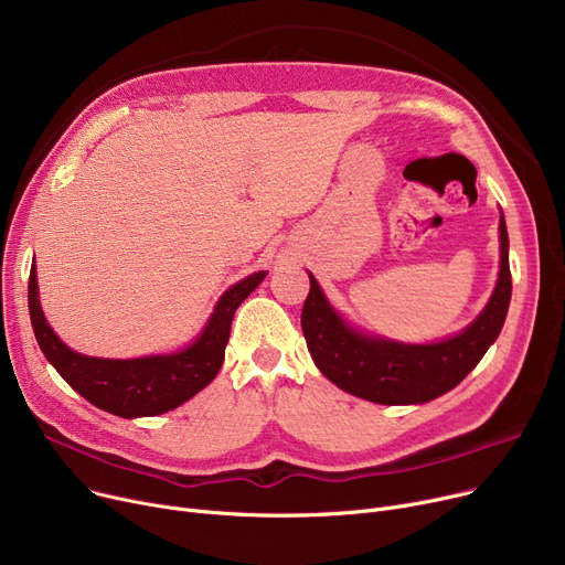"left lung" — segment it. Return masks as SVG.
Instances as JSON below:
<instances>
[{"mask_svg": "<svg viewBox=\"0 0 565 565\" xmlns=\"http://www.w3.org/2000/svg\"><path fill=\"white\" fill-rule=\"evenodd\" d=\"M499 243V279L490 302L469 328L439 343H398L350 328L309 275L302 332L320 373L339 390L380 405H419L451 392L497 341L509 313L513 284L503 215Z\"/></svg>", "mask_w": 565, "mask_h": 565, "instance_id": "left-lung-1", "label": "left lung"}]
</instances>
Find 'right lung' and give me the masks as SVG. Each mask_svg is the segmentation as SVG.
<instances>
[{"label":"right lung","mask_w":565,"mask_h":565,"mask_svg":"<svg viewBox=\"0 0 565 565\" xmlns=\"http://www.w3.org/2000/svg\"><path fill=\"white\" fill-rule=\"evenodd\" d=\"M265 275L267 273L260 270L231 286L220 298L201 334L185 350L153 354V358L103 360L71 350L52 332L43 316L34 265L29 273V316H32V328L45 360L79 396L124 419L156 417L183 405L215 380L224 362L233 313Z\"/></svg>","instance_id":"right-lung-1"}]
</instances>
